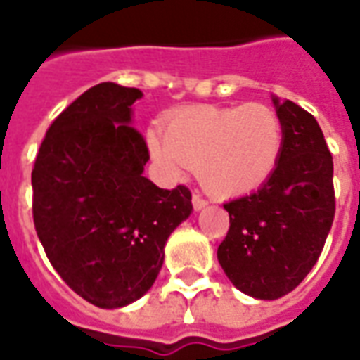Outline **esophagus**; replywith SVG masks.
Instances as JSON below:
<instances>
[{"label":"esophagus","mask_w":360,"mask_h":360,"mask_svg":"<svg viewBox=\"0 0 360 360\" xmlns=\"http://www.w3.org/2000/svg\"><path fill=\"white\" fill-rule=\"evenodd\" d=\"M206 204H208L206 202V198H202L200 195H193V208H195V210H202Z\"/></svg>","instance_id":"34e87169"}]
</instances>
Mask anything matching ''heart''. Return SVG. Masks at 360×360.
<instances>
[{"instance_id":"obj_1","label":"heart","mask_w":360,"mask_h":360,"mask_svg":"<svg viewBox=\"0 0 360 360\" xmlns=\"http://www.w3.org/2000/svg\"><path fill=\"white\" fill-rule=\"evenodd\" d=\"M150 156L177 177L195 167L214 196H239L262 187L283 152V123L268 103L200 105L175 113L165 133H146Z\"/></svg>"}]
</instances>
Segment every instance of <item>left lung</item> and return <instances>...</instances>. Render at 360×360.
<instances>
[{
	"label": "left lung",
	"instance_id": "8db88e82",
	"mask_svg": "<svg viewBox=\"0 0 360 360\" xmlns=\"http://www.w3.org/2000/svg\"><path fill=\"white\" fill-rule=\"evenodd\" d=\"M283 123V152L262 187L224 204L229 231L219 266L239 291L274 301L307 278L324 249L335 214L333 162L309 111L274 96Z\"/></svg>",
	"mask_w": 360,
	"mask_h": 360
}]
</instances>
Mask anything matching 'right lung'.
I'll return each mask as SVG.
<instances>
[{
  "mask_svg": "<svg viewBox=\"0 0 360 360\" xmlns=\"http://www.w3.org/2000/svg\"><path fill=\"white\" fill-rule=\"evenodd\" d=\"M139 89L100 82L51 123L32 169L38 239L61 279L100 309L131 304L154 285L167 237L191 216V191L156 187L134 129Z\"/></svg>",
  "mask_w": 360,
  "mask_h": 360,
  "instance_id": "obj_1",
  "label": "right lung"
}]
</instances>
